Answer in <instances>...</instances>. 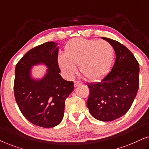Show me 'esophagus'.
<instances>
[{
    "mask_svg": "<svg viewBox=\"0 0 149 149\" xmlns=\"http://www.w3.org/2000/svg\"><path fill=\"white\" fill-rule=\"evenodd\" d=\"M81 84H82V82H81V81H74V87H78Z\"/></svg>",
    "mask_w": 149,
    "mask_h": 149,
    "instance_id": "34e87169",
    "label": "esophagus"
}]
</instances>
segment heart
<instances>
[{
	"label": "heart",
	"mask_w": 149,
	"mask_h": 149,
	"mask_svg": "<svg viewBox=\"0 0 149 149\" xmlns=\"http://www.w3.org/2000/svg\"><path fill=\"white\" fill-rule=\"evenodd\" d=\"M115 50L107 40L75 38L67 42L64 54L58 56L59 66L67 77H72L79 70L89 80H96L107 74L114 59Z\"/></svg>",
	"instance_id": "1"
}]
</instances>
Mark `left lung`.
I'll return each mask as SVG.
<instances>
[{
	"label": "left lung",
	"mask_w": 149,
	"mask_h": 149,
	"mask_svg": "<svg viewBox=\"0 0 149 149\" xmlns=\"http://www.w3.org/2000/svg\"><path fill=\"white\" fill-rule=\"evenodd\" d=\"M113 45L116 54L111 72L100 82L89 83L87 102L95 119L111 121L125 115L131 107L139 88V64L133 54L117 40L102 37Z\"/></svg>",
	"instance_id": "left-lung-1"
}]
</instances>
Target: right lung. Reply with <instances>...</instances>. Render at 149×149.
Segmentation results:
<instances>
[{
  "label": "right lung",
  "instance_id": "1",
  "mask_svg": "<svg viewBox=\"0 0 149 149\" xmlns=\"http://www.w3.org/2000/svg\"><path fill=\"white\" fill-rule=\"evenodd\" d=\"M58 47L47 42L26 53L16 64L14 95L19 109L30 123L49 128L58 125L64 117L65 100L74 89L72 81L63 79L58 63ZM44 63L48 66L43 78L30 76L31 66Z\"/></svg>",
  "mask_w": 149,
  "mask_h": 149
}]
</instances>
